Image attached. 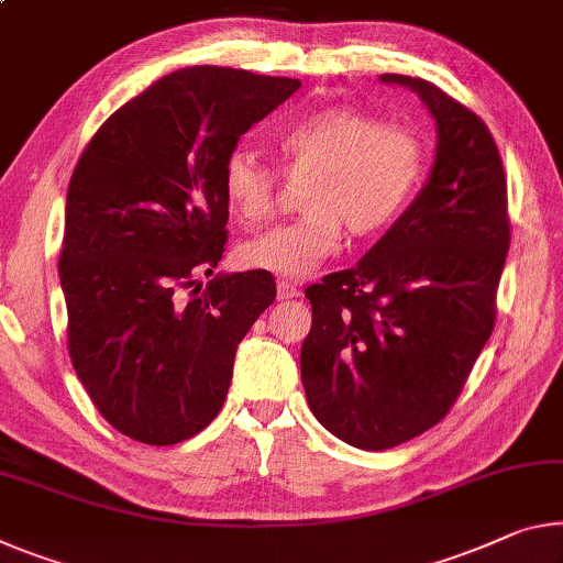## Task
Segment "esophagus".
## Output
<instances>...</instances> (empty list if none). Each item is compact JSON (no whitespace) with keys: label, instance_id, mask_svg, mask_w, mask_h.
Instances as JSON below:
<instances>
[{"label":"esophagus","instance_id":"esophagus-1","mask_svg":"<svg viewBox=\"0 0 563 563\" xmlns=\"http://www.w3.org/2000/svg\"><path fill=\"white\" fill-rule=\"evenodd\" d=\"M296 296H300L298 283H290V280H280L278 283V300H290V298H296Z\"/></svg>","mask_w":563,"mask_h":563}]
</instances>
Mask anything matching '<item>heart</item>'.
Returning a JSON list of instances; mask_svg holds the SVG:
<instances>
[{"instance_id": "1", "label": "heart", "mask_w": 563, "mask_h": 563, "mask_svg": "<svg viewBox=\"0 0 563 563\" xmlns=\"http://www.w3.org/2000/svg\"><path fill=\"white\" fill-rule=\"evenodd\" d=\"M283 169L310 177L302 190L308 212L238 247L250 271L306 278L341 253L343 230L355 240L378 238L404 216L423 183L428 150L406 124H380L355 107H325L292 122L275 137ZM222 198L243 225L273 212L278 173L233 150L222 163Z\"/></svg>"}]
</instances>
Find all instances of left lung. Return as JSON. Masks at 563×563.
<instances>
[{
    "instance_id": "left-lung-1",
    "label": "left lung",
    "mask_w": 563,
    "mask_h": 563,
    "mask_svg": "<svg viewBox=\"0 0 563 563\" xmlns=\"http://www.w3.org/2000/svg\"><path fill=\"white\" fill-rule=\"evenodd\" d=\"M439 145L418 198L363 261L310 285L300 378L313 416L363 451L406 443L459 398L496 320L511 225L501 155L484 120L421 77Z\"/></svg>"
}]
</instances>
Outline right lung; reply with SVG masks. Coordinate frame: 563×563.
<instances>
[{"instance_id": "1", "label": "right lung", "mask_w": 563, "mask_h": 563, "mask_svg": "<svg viewBox=\"0 0 563 563\" xmlns=\"http://www.w3.org/2000/svg\"><path fill=\"white\" fill-rule=\"evenodd\" d=\"M298 87L177 69L112 112L79 157L59 255L67 347L97 410L130 439L200 433L225 404L238 343L275 300L271 273L212 275L228 243L220 175Z\"/></svg>"}]
</instances>
